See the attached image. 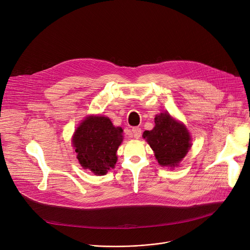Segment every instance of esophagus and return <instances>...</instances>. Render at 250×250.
<instances>
[{
    "mask_svg": "<svg viewBox=\"0 0 250 250\" xmlns=\"http://www.w3.org/2000/svg\"><path fill=\"white\" fill-rule=\"evenodd\" d=\"M131 132H132V134H133V137L136 138V139L141 136V129H140L139 127H133V128L131 129Z\"/></svg>",
    "mask_w": 250,
    "mask_h": 250,
    "instance_id": "esophagus-1",
    "label": "esophagus"
}]
</instances>
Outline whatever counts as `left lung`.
<instances>
[{"label": "left lung", "mask_w": 250, "mask_h": 250, "mask_svg": "<svg viewBox=\"0 0 250 250\" xmlns=\"http://www.w3.org/2000/svg\"><path fill=\"white\" fill-rule=\"evenodd\" d=\"M154 123L153 129L146 130L144 137L161 166H178L192 146L188 129L168 113L156 115Z\"/></svg>", "instance_id": "obj_1"}]
</instances>
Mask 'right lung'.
<instances>
[{"instance_id":"1","label":"right lung","mask_w":250,"mask_h":250,"mask_svg":"<svg viewBox=\"0 0 250 250\" xmlns=\"http://www.w3.org/2000/svg\"><path fill=\"white\" fill-rule=\"evenodd\" d=\"M123 138L122 127L114 126L109 118L89 116L75 130L72 145L81 166L100 176L115 167Z\"/></svg>"}]
</instances>
